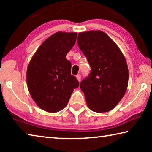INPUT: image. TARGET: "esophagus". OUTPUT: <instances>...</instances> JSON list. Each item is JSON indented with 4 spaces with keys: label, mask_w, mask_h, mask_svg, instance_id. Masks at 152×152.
Listing matches in <instances>:
<instances>
[{
    "label": "esophagus",
    "mask_w": 152,
    "mask_h": 152,
    "mask_svg": "<svg viewBox=\"0 0 152 152\" xmlns=\"http://www.w3.org/2000/svg\"><path fill=\"white\" fill-rule=\"evenodd\" d=\"M76 78L78 79V82H80V80H81V75H80V74H78V75H76Z\"/></svg>",
    "instance_id": "esophagus-1"
}]
</instances>
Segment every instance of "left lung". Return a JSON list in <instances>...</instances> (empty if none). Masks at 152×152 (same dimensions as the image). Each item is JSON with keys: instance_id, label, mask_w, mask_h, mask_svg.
I'll return each mask as SVG.
<instances>
[{"instance_id": "1", "label": "left lung", "mask_w": 152, "mask_h": 152, "mask_svg": "<svg viewBox=\"0 0 152 152\" xmlns=\"http://www.w3.org/2000/svg\"><path fill=\"white\" fill-rule=\"evenodd\" d=\"M79 48L87 58L91 72L80 84L88 108L104 113L116 107L125 94L129 71L117 45L102 31L78 33Z\"/></svg>"}]
</instances>
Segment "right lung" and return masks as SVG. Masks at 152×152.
Segmentation results:
<instances>
[{
  "instance_id": "right-lung-1",
  "label": "right lung",
  "mask_w": 152,
  "mask_h": 152,
  "mask_svg": "<svg viewBox=\"0 0 152 152\" xmlns=\"http://www.w3.org/2000/svg\"><path fill=\"white\" fill-rule=\"evenodd\" d=\"M75 32H57L46 39L31 60L27 84L33 101L49 113L64 109L78 80L71 74V63L66 56L75 44Z\"/></svg>"
}]
</instances>
